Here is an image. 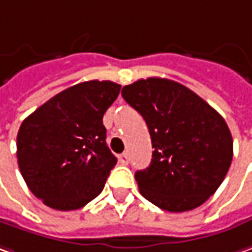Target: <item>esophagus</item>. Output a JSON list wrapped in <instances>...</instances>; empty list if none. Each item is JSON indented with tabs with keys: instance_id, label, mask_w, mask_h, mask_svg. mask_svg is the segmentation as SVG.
Returning <instances> with one entry per match:
<instances>
[{
	"instance_id": "1",
	"label": "esophagus",
	"mask_w": 252,
	"mask_h": 252,
	"mask_svg": "<svg viewBox=\"0 0 252 252\" xmlns=\"http://www.w3.org/2000/svg\"><path fill=\"white\" fill-rule=\"evenodd\" d=\"M118 160H120V163L121 165H128V162H129V155L124 152V154H121L120 157H118Z\"/></svg>"
}]
</instances>
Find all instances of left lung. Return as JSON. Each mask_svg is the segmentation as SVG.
Here are the masks:
<instances>
[{"instance_id": "1", "label": "left lung", "mask_w": 252, "mask_h": 252, "mask_svg": "<svg viewBox=\"0 0 252 252\" xmlns=\"http://www.w3.org/2000/svg\"><path fill=\"white\" fill-rule=\"evenodd\" d=\"M121 94L145 120L154 148L149 166L135 172L139 193L172 213L199 207L219 189L233 160L224 118L168 79H141Z\"/></svg>"}]
</instances>
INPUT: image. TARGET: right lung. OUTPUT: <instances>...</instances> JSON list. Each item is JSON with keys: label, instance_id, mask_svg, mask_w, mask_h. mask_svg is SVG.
<instances>
[{"label": "right lung", "instance_id": "obj_1", "mask_svg": "<svg viewBox=\"0 0 252 252\" xmlns=\"http://www.w3.org/2000/svg\"><path fill=\"white\" fill-rule=\"evenodd\" d=\"M117 83L71 86L24 120L18 166L29 190L55 210H77L97 197L117 163L105 144L103 115L120 94Z\"/></svg>", "mask_w": 252, "mask_h": 252}]
</instances>
